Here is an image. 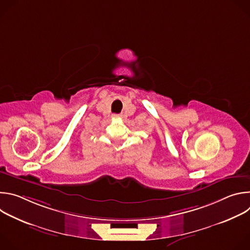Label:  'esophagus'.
Returning a JSON list of instances; mask_svg holds the SVG:
<instances>
[{"label": "esophagus", "instance_id": "obj_1", "mask_svg": "<svg viewBox=\"0 0 250 250\" xmlns=\"http://www.w3.org/2000/svg\"><path fill=\"white\" fill-rule=\"evenodd\" d=\"M114 117H122V115H114Z\"/></svg>", "mask_w": 250, "mask_h": 250}]
</instances>
